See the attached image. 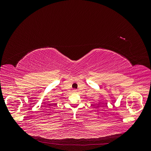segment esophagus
<instances>
[{
    "mask_svg": "<svg viewBox=\"0 0 151 151\" xmlns=\"http://www.w3.org/2000/svg\"><path fill=\"white\" fill-rule=\"evenodd\" d=\"M74 91H76V90H74Z\"/></svg>",
    "mask_w": 151,
    "mask_h": 151,
    "instance_id": "esophagus-1",
    "label": "esophagus"
}]
</instances>
